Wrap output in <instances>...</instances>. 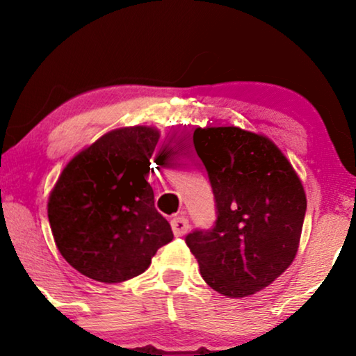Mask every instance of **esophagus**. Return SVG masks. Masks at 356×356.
<instances>
[{
    "mask_svg": "<svg viewBox=\"0 0 356 356\" xmlns=\"http://www.w3.org/2000/svg\"><path fill=\"white\" fill-rule=\"evenodd\" d=\"M172 230L175 233V236L186 235V233L189 232V220H188L186 217H183V216L175 217L173 220H172Z\"/></svg>",
    "mask_w": 356,
    "mask_h": 356,
    "instance_id": "1",
    "label": "esophagus"
}]
</instances>
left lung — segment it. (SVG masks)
<instances>
[{
  "label": "left lung",
  "mask_w": 356,
  "mask_h": 356,
  "mask_svg": "<svg viewBox=\"0 0 356 356\" xmlns=\"http://www.w3.org/2000/svg\"><path fill=\"white\" fill-rule=\"evenodd\" d=\"M193 143L217 218L184 241L209 286L230 298L256 293L295 259L306 213L303 184L266 136L236 126L197 128Z\"/></svg>",
  "instance_id": "obj_1"
}]
</instances>
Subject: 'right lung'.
I'll return each mask as SVG.
<instances>
[{
    "label": "right lung",
    "instance_id": "obj_1",
    "mask_svg": "<svg viewBox=\"0 0 356 356\" xmlns=\"http://www.w3.org/2000/svg\"><path fill=\"white\" fill-rule=\"evenodd\" d=\"M159 131H110L66 165L48 199L58 251L82 275L118 284L143 274L173 240L145 181Z\"/></svg>",
    "mask_w": 356,
    "mask_h": 356
}]
</instances>
